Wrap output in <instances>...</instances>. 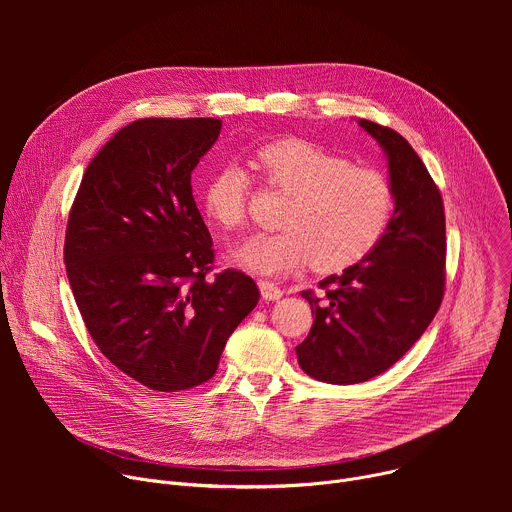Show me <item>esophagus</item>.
<instances>
[{
    "instance_id": "esophagus-1",
    "label": "esophagus",
    "mask_w": 512,
    "mask_h": 512,
    "mask_svg": "<svg viewBox=\"0 0 512 512\" xmlns=\"http://www.w3.org/2000/svg\"><path fill=\"white\" fill-rule=\"evenodd\" d=\"M259 289H261V296H263V300L275 302V300L283 298V289H281L277 283L269 281V279H261V281H259Z\"/></svg>"
}]
</instances>
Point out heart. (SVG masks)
Listing matches in <instances>:
<instances>
[{
	"mask_svg": "<svg viewBox=\"0 0 512 512\" xmlns=\"http://www.w3.org/2000/svg\"><path fill=\"white\" fill-rule=\"evenodd\" d=\"M261 180L285 194L277 233H261L241 245L235 261L255 273L277 275L312 261L318 271H336L367 257L385 237L395 214L391 178L324 145L285 137L255 152ZM249 178L239 164L218 168L204 184V210L225 231L247 221Z\"/></svg>",
	"mask_w": 512,
	"mask_h": 512,
	"instance_id": "1",
	"label": "heart"
}]
</instances>
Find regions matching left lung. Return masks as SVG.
Segmentation results:
<instances>
[{"label":"left lung","instance_id":"left-lung-1","mask_svg":"<svg viewBox=\"0 0 512 512\" xmlns=\"http://www.w3.org/2000/svg\"><path fill=\"white\" fill-rule=\"evenodd\" d=\"M385 148L397 202L389 231L356 265L304 289L314 324L296 346L300 367L332 385L369 381L421 338L446 291V212L442 192L409 141L360 119Z\"/></svg>","mask_w":512,"mask_h":512}]
</instances>
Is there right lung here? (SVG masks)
<instances>
[{"label":"right lung","mask_w":512,"mask_h":512,"mask_svg":"<svg viewBox=\"0 0 512 512\" xmlns=\"http://www.w3.org/2000/svg\"><path fill=\"white\" fill-rule=\"evenodd\" d=\"M221 119L145 117L87 166L70 206L64 265L87 332L105 358L152 391L214 377L235 328L259 302L239 269L214 271L190 174Z\"/></svg>","instance_id":"obj_1"}]
</instances>
